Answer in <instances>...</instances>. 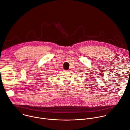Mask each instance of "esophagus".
Here are the masks:
<instances>
[{
	"instance_id": "1",
	"label": "esophagus",
	"mask_w": 130,
	"mask_h": 130,
	"mask_svg": "<svg viewBox=\"0 0 130 130\" xmlns=\"http://www.w3.org/2000/svg\"><path fill=\"white\" fill-rule=\"evenodd\" d=\"M64 71H65V72H69V70H65Z\"/></svg>"
}]
</instances>
